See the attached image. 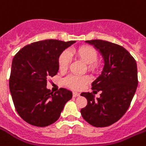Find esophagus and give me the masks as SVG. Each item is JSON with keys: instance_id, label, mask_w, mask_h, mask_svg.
Masks as SVG:
<instances>
[{"instance_id": "34e87169", "label": "esophagus", "mask_w": 146, "mask_h": 146, "mask_svg": "<svg viewBox=\"0 0 146 146\" xmlns=\"http://www.w3.org/2000/svg\"><path fill=\"white\" fill-rule=\"evenodd\" d=\"M78 96H80V94L78 93V92H73V97H78Z\"/></svg>"}]
</instances>
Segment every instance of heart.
Returning a JSON list of instances; mask_svg holds the SVG:
<instances>
[{
	"mask_svg": "<svg viewBox=\"0 0 146 146\" xmlns=\"http://www.w3.org/2000/svg\"><path fill=\"white\" fill-rule=\"evenodd\" d=\"M71 54V51L65 50L60 55L58 58V66L60 71L65 72L68 69L70 64ZM74 54L84 63L87 64V68L90 70L94 71L98 68V63L96 61L98 54L93 47L90 45H82L74 50ZM90 80L89 76L69 75L65 79L64 82L66 86L72 90H82Z\"/></svg>",
	"mask_w": 146,
	"mask_h": 146,
	"instance_id": "heart-1",
	"label": "heart"
}]
</instances>
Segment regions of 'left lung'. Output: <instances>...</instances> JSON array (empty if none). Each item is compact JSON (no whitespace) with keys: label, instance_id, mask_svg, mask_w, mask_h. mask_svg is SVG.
<instances>
[{"label":"left lung","instance_id":"8db88e82","mask_svg":"<svg viewBox=\"0 0 146 146\" xmlns=\"http://www.w3.org/2000/svg\"><path fill=\"white\" fill-rule=\"evenodd\" d=\"M85 42L93 45L103 57L104 68L92 82L93 93L101 91L95 99L91 92H82L87 105L80 110L88 123L107 127L121 119L129 108L138 85L137 62L123 47L107 41L95 39Z\"/></svg>","mask_w":146,"mask_h":146}]
</instances>
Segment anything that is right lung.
<instances>
[{"label": "right lung", "mask_w": 146, "mask_h": 146, "mask_svg": "<svg viewBox=\"0 0 146 146\" xmlns=\"http://www.w3.org/2000/svg\"><path fill=\"white\" fill-rule=\"evenodd\" d=\"M76 41L46 39L27 44L12 62L9 91L17 113L23 120L37 127H46L60 118L72 92L60 88L56 92L47 89V78L59 70L58 58Z\"/></svg>", "instance_id": "right-lung-1"}]
</instances>
